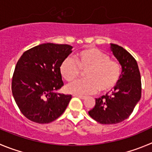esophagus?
Returning a JSON list of instances; mask_svg holds the SVG:
<instances>
[{
  "label": "esophagus",
  "mask_w": 152,
  "mask_h": 152,
  "mask_svg": "<svg viewBox=\"0 0 152 152\" xmlns=\"http://www.w3.org/2000/svg\"><path fill=\"white\" fill-rule=\"evenodd\" d=\"M75 97H79V98H80V99H82V100H84V99H86V96H83V95H79V94H75Z\"/></svg>",
  "instance_id": "obj_1"
}]
</instances>
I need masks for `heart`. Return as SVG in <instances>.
I'll return each instance as SVG.
<instances>
[{
	"instance_id": "b5f03b06",
	"label": "heart",
	"mask_w": 152,
	"mask_h": 152,
	"mask_svg": "<svg viewBox=\"0 0 152 152\" xmlns=\"http://www.w3.org/2000/svg\"><path fill=\"white\" fill-rule=\"evenodd\" d=\"M81 71H86L84 80L74 81L66 86V91L74 94H88L99 90L106 91L114 87L120 79L121 66L110 60L100 50L88 48L76 54L74 59L68 57L62 62L60 72L65 80L76 79Z\"/></svg>"
}]
</instances>
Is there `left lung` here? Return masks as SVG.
<instances>
[{"mask_svg": "<svg viewBox=\"0 0 152 152\" xmlns=\"http://www.w3.org/2000/svg\"><path fill=\"white\" fill-rule=\"evenodd\" d=\"M113 55L121 64V76L114 90L96 98L95 106L88 114L103 124H117L127 119L141 98V77L137 61L127 50L110 44Z\"/></svg>", "mask_w": 152, "mask_h": 152, "instance_id": "left-lung-1", "label": "left lung"}]
</instances>
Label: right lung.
Returning <instances> with one entry per match:
<instances>
[{"label":"right lung","instance_id":"right-lung-1","mask_svg":"<svg viewBox=\"0 0 152 152\" xmlns=\"http://www.w3.org/2000/svg\"><path fill=\"white\" fill-rule=\"evenodd\" d=\"M73 46L47 42L25 52L12 80L15 103L28 119L39 124L55 121L63 114L71 95L56 92L64 86L60 66Z\"/></svg>","mask_w":152,"mask_h":152}]
</instances>
